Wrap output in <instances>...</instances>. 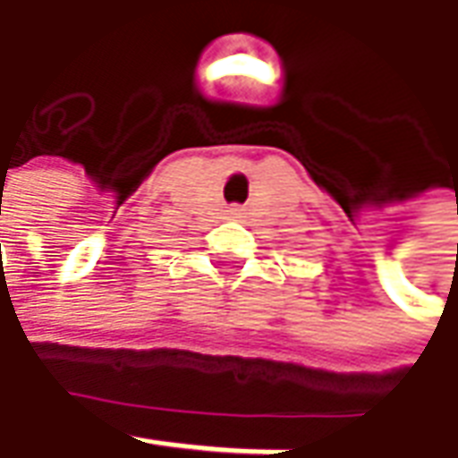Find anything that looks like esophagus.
<instances>
[{
    "label": "esophagus",
    "instance_id": "1",
    "mask_svg": "<svg viewBox=\"0 0 458 458\" xmlns=\"http://www.w3.org/2000/svg\"><path fill=\"white\" fill-rule=\"evenodd\" d=\"M229 214H232V216H242V214H244V208H242V206H232V208H229Z\"/></svg>",
    "mask_w": 458,
    "mask_h": 458
}]
</instances>
